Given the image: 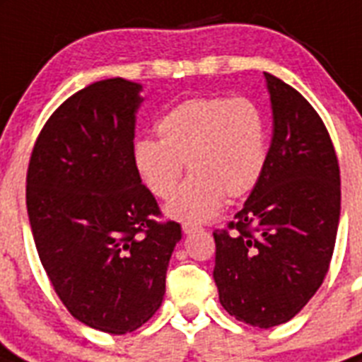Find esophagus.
<instances>
[{
	"label": "esophagus",
	"instance_id": "1",
	"mask_svg": "<svg viewBox=\"0 0 362 362\" xmlns=\"http://www.w3.org/2000/svg\"><path fill=\"white\" fill-rule=\"evenodd\" d=\"M196 230H202V225L194 223V221H185L183 223V233L185 234H192Z\"/></svg>",
	"mask_w": 362,
	"mask_h": 362
}]
</instances>
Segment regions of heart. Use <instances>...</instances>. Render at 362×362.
<instances>
[{
  "label": "heart",
  "mask_w": 362,
  "mask_h": 362,
  "mask_svg": "<svg viewBox=\"0 0 362 362\" xmlns=\"http://www.w3.org/2000/svg\"><path fill=\"white\" fill-rule=\"evenodd\" d=\"M157 135L135 143V168L153 196L170 199L187 163L192 177L168 205L170 216L187 221L211 218L223 197L251 194L269 156L264 111L247 97L188 98L160 117Z\"/></svg>",
  "instance_id": "b5f03b06"
}]
</instances>
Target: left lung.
Returning <instances> with one entry per match:
<instances>
[{
  "label": "left lung",
  "mask_w": 362,
  "mask_h": 362,
  "mask_svg": "<svg viewBox=\"0 0 362 362\" xmlns=\"http://www.w3.org/2000/svg\"><path fill=\"white\" fill-rule=\"evenodd\" d=\"M273 139L260 183L227 228H216L214 282L236 320H291L328 274L341 216V172L319 113L295 88L264 73Z\"/></svg>",
  "instance_id": "left-lung-1"
}]
</instances>
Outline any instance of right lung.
Returning <instances> with one entry per match:
<instances>
[{
  "instance_id": "add662e5",
  "label": "right lung",
  "mask_w": 362,
  "mask_h": 362,
  "mask_svg": "<svg viewBox=\"0 0 362 362\" xmlns=\"http://www.w3.org/2000/svg\"><path fill=\"white\" fill-rule=\"evenodd\" d=\"M141 84L107 78L71 95L43 124L27 170L40 262L62 304L89 328L135 332L165 295L181 240L134 163Z\"/></svg>"
}]
</instances>
